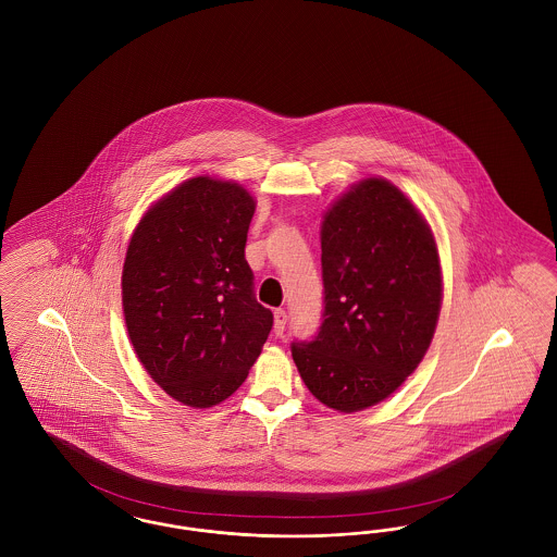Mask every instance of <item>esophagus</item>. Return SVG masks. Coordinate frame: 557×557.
<instances>
[{
	"mask_svg": "<svg viewBox=\"0 0 557 557\" xmlns=\"http://www.w3.org/2000/svg\"><path fill=\"white\" fill-rule=\"evenodd\" d=\"M273 315H275V319H273V330H275V334L280 336V334H284V330H286L288 315H286V311H284V309H277Z\"/></svg>",
	"mask_w": 557,
	"mask_h": 557,
	"instance_id": "obj_1",
	"label": "esophagus"
}]
</instances>
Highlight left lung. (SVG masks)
<instances>
[{"instance_id": "obj_1", "label": "left lung", "mask_w": 557, "mask_h": 557, "mask_svg": "<svg viewBox=\"0 0 557 557\" xmlns=\"http://www.w3.org/2000/svg\"><path fill=\"white\" fill-rule=\"evenodd\" d=\"M321 277L318 336L292 343V359L323 405L361 411L424 359L443 300L436 242L398 187L370 177L323 216Z\"/></svg>"}]
</instances>
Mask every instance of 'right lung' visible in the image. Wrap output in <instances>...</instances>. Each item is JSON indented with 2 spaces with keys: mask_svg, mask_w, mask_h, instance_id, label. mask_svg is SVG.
Wrapping results in <instances>:
<instances>
[{
  "mask_svg": "<svg viewBox=\"0 0 557 557\" xmlns=\"http://www.w3.org/2000/svg\"><path fill=\"white\" fill-rule=\"evenodd\" d=\"M252 214L244 187L194 177L144 214L127 248L133 350L169 397L196 409L238 391L273 325L244 257Z\"/></svg>",
  "mask_w": 557,
  "mask_h": 557,
  "instance_id": "1",
  "label": "right lung"
}]
</instances>
